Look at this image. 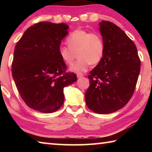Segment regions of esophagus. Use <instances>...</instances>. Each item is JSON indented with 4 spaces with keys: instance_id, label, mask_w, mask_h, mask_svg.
Instances as JSON below:
<instances>
[{
    "instance_id": "1",
    "label": "esophagus",
    "mask_w": 152,
    "mask_h": 152,
    "mask_svg": "<svg viewBox=\"0 0 152 152\" xmlns=\"http://www.w3.org/2000/svg\"><path fill=\"white\" fill-rule=\"evenodd\" d=\"M84 75L82 74H77V78H81V77L83 76Z\"/></svg>"
}]
</instances>
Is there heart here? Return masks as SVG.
Wrapping results in <instances>:
<instances>
[{
    "label": "heart",
    "mask_w": 152,
    "mask_h": 152,
    "mask_svg": "<svg viewBox=\"0 0 152 152\" xmlns=\"http://www.w3.org/2000/svg\"><path fill=\"white\" fill-rule=\"evenodd\" d=\"M66 43L68 48L60 46L58 49L59 56L64 63L70 65L74 60L75 53H78V60L69 68L71 72H85L91 64H97L103 57L104 43L98 33L77 29L68 36Z\"/></svg>",
    "instance_id": "obj_1"
}]
</instances>
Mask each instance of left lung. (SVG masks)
Wrapping results in <instances>:
<instances>
[{"instance_id": "left-lung-1", "label": "left lung", "mask_w": 152, "mask_h": 152, "mask_svg": "<svg viewBox=\"0 0 152 152\" xmlns=\"http://www.w3.org/2000/svg\"><path fill=\"white\" fill-rule=\"evenodd\" d=\"M99 26L104 52L90 72L85 101L93 112L109 114L122 109L132 98L141 61L135 43L121 29L107 20H102Z\"/></svg>"}]
</instances>
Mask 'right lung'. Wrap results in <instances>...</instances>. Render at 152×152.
<instances>
[{"mask_svg": "<svg viewBox=\"0 0 152 152\" xmlns=\"http://www.w3.org/2000/svg\"><path fill=\"white\" fill-rule=\"evenodd\" d=\"M66 23L40 22L25 31L15 45L12 75L22 99L31 109L51 113L62 106L64 88L77 80L64 73L58 49L68 35Z\"/></svg>", "mask_w": 152, "mask_h": 152, "instance_id": "right-lung-1", "label": "right lung"}]
</instances>
